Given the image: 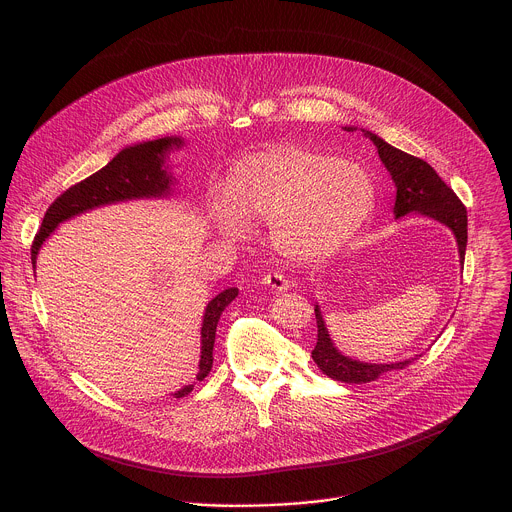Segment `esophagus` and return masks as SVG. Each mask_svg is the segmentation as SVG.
<instances>
[{"instance_id": "obj_1", "label": "esophagus", "mask_w": 512, "mask_h": 512, "mask_svg": "<svg viewBox=\"0 0 512 512\" xmlns=\"http://www.w3.org/2000/svg\"><path fill=\"white\" fill-rule=\"evenodd\" d=\"M262 282H264L268 288H272L274 292H288V290L292 288L290 282L286 280V276H282L280 272H270V274H266Z\"/></svg>"}]
</instances>
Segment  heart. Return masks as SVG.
I'll return each mask as SVG.
<instances>
[{"instance_id":"b5f03b06","label":"heart","mask_w":512,"mask_h":512,"mask_svg":"<svg viewBox=\"0 0 512 512\" xmlns=\"http://www.w3.org/2000/svg\"><path fill=\"white\" fill-rule=\"evenodd\" d=\"M226 193L228 199L209 205V219L222 236H242L246 220L272 224L278 250L297 260L339 250L374 207L372 181L359 165L297 146L246 157Z\"/></svg>"}]
</instances>
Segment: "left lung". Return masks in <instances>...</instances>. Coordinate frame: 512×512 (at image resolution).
<instances>
[{
  "mask_svg": "<svg viewBox=\"0 0 512 512\" xmlns=\"http://www.w3.org/2000/svg\"><path fill=\"white\" fill-rule=\"evenodd\" d=\"M345 130L353 132L357 128L345 126ZM363 134L378 149V157L388 169V173L392 175V181L396 185L394 217L400 219L404 215L418 213L445 224L457 240L459 262L463 266L465 246H467V211L463 203L457 199V195L441 181L434 167L424 159L386 144L382 138H378L372 132L363 130ZM315 319H317V345L311 351V357L315 365L323 370V374H327L333 380H341L347 384H363V382L376 380L380 374L388 370H400L414 361V359L412 361L408 359V361L390 363V365H372V363H363V361L345 357L333 345L319 305H315Z\"/></svg>",
  "mask_w": 512,
  "mask_h": 512,
  "instance_id": "obj_1",
  "label": "left lung"
}]
</instances>
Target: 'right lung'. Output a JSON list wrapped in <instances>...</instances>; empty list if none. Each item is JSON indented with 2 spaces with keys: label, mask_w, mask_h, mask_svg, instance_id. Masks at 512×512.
<instances>
[{
  "label": "right lung",
  "mask_w": 512,
  "mask_h": 512,
  "mask_svg": "<svg viewBox=\"0 0 512 512\" xmlns=\"http://www.w3.org/2000/svg\"><path fill=\"white\" fill-rule=\"evenodd\" d=\"M183 146L181 138H159L151 142H142L134 146L124 147L106 167L92 173L84 181L67 189L55 203L47 209L41 228L31 246V262L35 268L37 254L43 242L55 232V228L65 220L78 217L86 211L132 201V199H161L171 195V187L175 177L167 171L165 159L171 149ZM238 295V288H228L215 295L205 309L203 327H201V361L197 380H205V376L213 368V347L219 325L220 315L226 305ZM195 384H187L179 388L173 398H183L193 390Z\"/></svg>",
  "instance_id": "obj_1"
}]
</instances>
